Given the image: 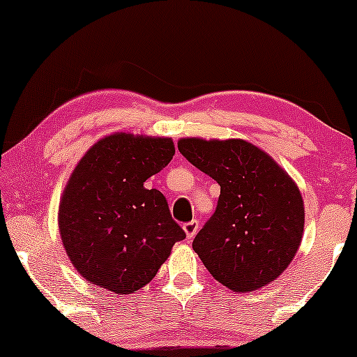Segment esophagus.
Segmentation results:
<instances>
[{
  "label": "esophagus",
  "instance_id": "34e87169",
  "mask_svg": "<svg viewBox=\"0 0 357 357\" xmlns=\"http://www.w3.org/2000/svg\"><path fill=\"white\" fill-rule=\"evenodd\" d=\"M183 231H185V234H187V237L188 238H193L195 237V234H197V231H198V221H190V222H185L183 224Z\"/></svg>",
  "mask_w": 357,
  "mask_h": 357
}]
</instances>
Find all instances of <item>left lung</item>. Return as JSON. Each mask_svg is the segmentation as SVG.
I'll use <instances>...</instances> for the list:
<instances>
[{"label": "left lung", "instance_id": "1", "mask_svg": "<svg viewBox=\"0 0 357 357\" xmlns=\"http://www.w3.org/2000/svg\"><path fill=\"white\" fill-rule=\"evenodd\" d=\"M178 151L221 187L216 211L193 241L203 265L236 292L275 281L304 232V202L294 180L243 139L182 138Z\"/></svg>", "mask_w": 357, "mask_h": 357}]
</instances>
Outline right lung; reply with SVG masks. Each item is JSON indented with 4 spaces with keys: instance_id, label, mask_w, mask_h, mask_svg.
Returning <instances> with one entry per match:
<instances>
[{
    "instance_id": "obj_1",
    "label": "right lung",
    "mask_w": 357,
    "mask_h": 357,
    "mask_svg": "<svg viewBox=\"0 0 357 357\" xmlns=\"http://www.w3.org/2000/svg\"><path fill=\"white\" fill-rule=\"evenodd\" d=\"M174 154L170 138L114 133L77 162L63 190L58 227L68 258L91 284L131 294L185 238L164 195L144 187Z\"/></svg>"
}]
</instances>
